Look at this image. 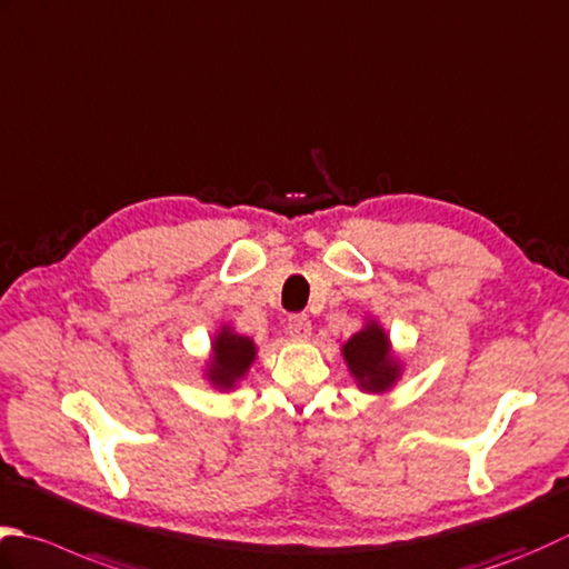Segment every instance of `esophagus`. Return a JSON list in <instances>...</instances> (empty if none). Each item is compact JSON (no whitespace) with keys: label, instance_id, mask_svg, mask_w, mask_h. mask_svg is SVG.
Segmentation results:
<instances>
[{"label":"esophagus","instance_id":"obj_1","mask_svg":"<svg viewBox=\"0 0 569 569\" xmlns=\"http://www.w3.org/2000/svg\"><path fill=\"white\" fill-rule=\"evenodd\" d=\"M286 330L291 332L296 340H308L310 338V320H308V316H300V313L291 316V318H288Z\"/></svg>","mask_w":569,"mask_h":569}]
</instances>
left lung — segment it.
I'll return each mask as SVG.
<instances>
[{
  "mask_svg": "<svg viewBox=\"0 0 569 569\" xmlns=\"http://www.w3.org/2000/svg\"><path fill=\"white\" fill-rule=\"evenodd\" d=\"M345 360H348L350 372L355 375L365 389L370 392H385V389L397 380V365L389 360V342L380 326L370 322L365 330L342 345Z\"/></svg>",
  "mask_w": 569,
  "mask_h": 569,
  "instance_id": "1",
  "label": "left lung"
}]
</instances>
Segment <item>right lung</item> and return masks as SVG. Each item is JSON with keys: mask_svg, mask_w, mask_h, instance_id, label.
Wrapping results in <instances>:
<instances>
[{"mask_svg": "<svg viewBox=\"0 0 569 569\" xmlns=\"http://www.w3.org/2000/svg\"><path fill=\"white\" fill-rule=\"evenodd\" d=\"M256 348L249 338L233 336L229 330H221L214 340V365L209 370V380L217 387L229 389L233 382L243 377L253 360Z\"/></svg>", "mask_w": 569, "mask_h": 569, "instance_id": "add662e5", "label": "right lung"}]
</instances>
